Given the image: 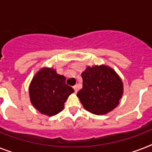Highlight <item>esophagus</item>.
I'll return each instance as SVG.
<instances>
[{
  "label": "esophagus",
  "instance_id": "esophagus-1",
  "mask_svg": "<svg viewBox=\"0 0 152 152\" xmlns=\"http://www.w3.org/2000/svg\"><path fill=\"white\" fill-rule=\"evenodd\" d=\"M73 89H74V91H75V93H76L77 91H78V89H77V87H76V86H74Z\"/></svg>",
  "mask_w": 152,
  "mask_h": 152
}]
</instances>
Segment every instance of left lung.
Listing matches in <instances>:
<instances>
[{
    "instance_id": "8db88e82",
    "label": "left lung",
    "mask_w": 152,
    "mask_h": 152,
    "mask_svg": "<svg viewBox=\"0 0 152 152\" xmlns=\"http://www.w3.org/2000/svg\"><path fill=\"white\" fill-rule=\"evenodd\" d=\"M81 76L83 88L77 97L85 110L103 115L118 106L124 87L121 79L112 68L105 64L88 66Z\"/></svg>"
}]
</instances>
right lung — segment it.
Wrapping results in <instances>:
<instances>
[{
    "label": "right lung",
    "mask_w": 152,
    "mask_h": 152,
    "mask_svg": "<svg viewBox=\"0 0 152 152\" xmlns=\"http://www.w3.org/2000/svg\"><path fill=\"white\" fill-rule=\"evenodd\" d=\"M65 80L52 68L44 67L37 72L29 86L30 100L34 108L49 117L62 111L64 102L74 92Z\"/></svg>",
    "instance_id": "right-lung-1"
}]
</instances>
